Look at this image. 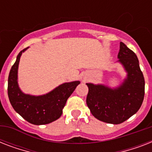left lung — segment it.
<instances>
[{"instance_id":"obj_1","label":"left lung","mask_w":152,"mask_h":152,"mask_svg":"<svg viewBox=\"0 0 152 152\" xmlns=\"http://www.w3.org/2000/svg\"><path fill=\"white\" fill-rule=\"evenodd\" d=\"M118 57L127 72V77L119 87L110 88L102 84L86 83L88 87L86 102L92 115L113 125L124 122L139 110L145 87L137 55L121 42Z\"/></svg>"}]
</instances>
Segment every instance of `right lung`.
I'll return each mask as SVG.
<instances>
[{
    "instance_id": "1",
    "label": "right lung",
    "mask_w": 152,
    "mask_h": 152,
    "mask_svg": "<svg viewBox=\"0 0 152 152\" xmlns=\"http://www.w3.org/2000/svg\"><path fill=\"white\" fill-rule=\"evenodd\" d=\"M19 53L12 67L8 80V95L15 112L33 125H46L54 121L61 116L67 99L72 94L80 81L64 83L46 95L34 96L22 92L18 85L17 73L22 53Z\"/></svg>"
}]
</instances>
